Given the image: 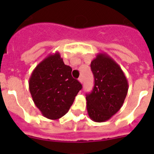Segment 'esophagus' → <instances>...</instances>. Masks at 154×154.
Segmentation results:
<instances>
[{
    "label": "esophagus",
    "instance_id": "34e87169",
    "mask_svg": "<svg viewBox=\"0 0 154 154\" xmlns=\"http://www.w3.org/2000/svg\"><path fill=\"white\" fill-rule=\"evenodd\" d=\"M79 81L80 83L82 84V82H83V79H82V77H80V78L79 79Z\"/></svg>",
    "mask_w": 154,
    "mask_h": 154
}]
</instances>
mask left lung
<instances>
[{
    "label": "left lung",
    "instance_id": "obj_1",
    "mask_svg": "<svg viewBox=\"0 0 154 154\" xmlns=\"http://www.w3.org/2000/svg\"><path fill=\"white\" fill-rule=\"evenodd\" d=\"M90 66L95 85L86 96L87 112L92 121L103 123L120 109L129 85L120 66L106 53L97 54Z\"/></svg>",
    "mask_w": 154,
    "mask_h": 154
}]
</instances>
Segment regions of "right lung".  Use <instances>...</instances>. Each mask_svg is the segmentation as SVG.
I'll use <instances>...</instances> for the list:
<instances>
[{"label":"right lung","instance_id":"obj_1","mask_svg":"<svg viewBox=\"0 0 154 154\" xmlns=\"http://www.w3.org/2000/svg\"><path fill=\"white\" fill-rule=\"evenodd\" d=\"M59 52L48 55L34 69L29 90L37 108L47 119H60L69 112L82 86L72 76Z\"/></svg>","mask_w":154,"mask_h":154}]
</instances>
